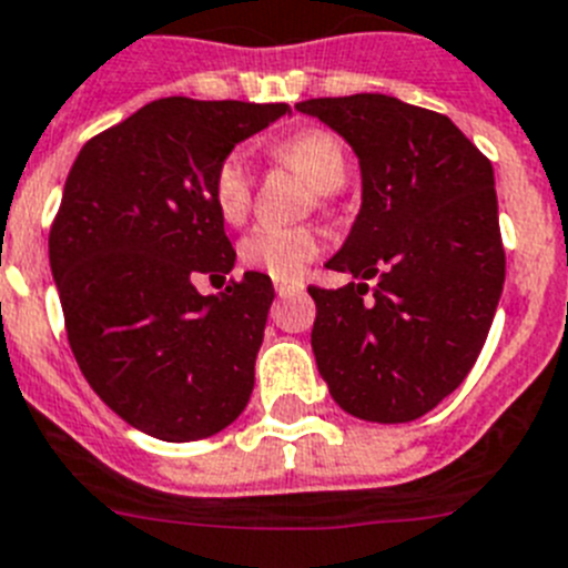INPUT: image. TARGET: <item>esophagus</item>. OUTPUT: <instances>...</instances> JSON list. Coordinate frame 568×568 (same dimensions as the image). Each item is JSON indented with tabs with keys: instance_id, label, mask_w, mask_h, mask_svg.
Listing matches in <instances>:
<instances>
[{
	"instance_id": "obj_1",
	"label": "esophagus",
	"mask_w": 568,
	"mask_h": 568,
	"mask_svg": "<svg viewBox=\"0 0 568 568\" xmlns=\"http://www.w3.org/2000/svg\"><path fill=\"white\" fill-rule=\"evenodd\" d=\"M274 288H277L280 296H288V294H294V291H303V283H285V280H277V283H274Z\"/></svg>"
}]
</instances>
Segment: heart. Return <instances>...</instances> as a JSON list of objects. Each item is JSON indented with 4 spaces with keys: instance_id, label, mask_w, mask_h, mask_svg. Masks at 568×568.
Masks as SVG:
<instances>
[{
    "instance_id": "heart-1",
    "label": "heart",
    "mask_w": 568,
    "mask_h": 568,
    "mask_svg": "<svg viewBox=\"0 0 568 568\" xmlns=\"http://www.w3.org/2000/svg\"><path fill=\"white\" fill-rule=\"evenodd\" d=\"M272 155L303 172L316 192H336L347 181V152L328 130L311 126L274 144ZM214 206L226 223H240L252 206V163L246 150H229L212 172ZM322 234L314 226H277L263 223L240 240V260L248 268L272 274L274 280H296L320 254Z\"/></svg>"
}]
</instances>
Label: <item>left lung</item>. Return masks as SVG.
I'll use <instances>...</instances> for the list:
<instances>
[{
	"instance_id": "8db88e82",
	"label": "left lung",
	"mask_w": 568,
	"mask_h": 568,
	"mask_svg": "<svg viewBox=\"0 0 568 568\" xmlns=\"http://www.w3.org/2000/svg\"><path fill=\"white\" fill-rule=\"evenodd\" d=\"M296 110L339 132L362 166V209L328 260L359 283L308 288L316 367L351 416L413 422L467 379L504 291L493 163L447 115L393 95Z\"/></svg>"
}]
</instances>
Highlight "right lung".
Wrapping results in <instances>:
<instances>
[{"instance_id": "add662e5", "label": "right lung", "mask_w": 568, "mask_h": 568, "mask_svg": "<svg viewBox=\"0 0 568 568\" xmlns=\"http://www.w3.org/2000/svg\"><path fill=\"white\" fill-rule=\"evenodd\" d=\"M288 104L195 101L141 106L84 144L50 226V268L84 379L112 413L163 442L221 433L248 405L274 300L246 272L217 296L234 248L212 172Z\"/></svg>"}]
</instances>
